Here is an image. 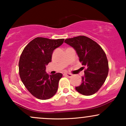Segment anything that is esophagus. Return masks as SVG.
Here are the masks:
<instances>
[{
    "mask_svg": "<svg viewBox=\"0 0 126 126\" xmlns=\"http://www.w3.org/2000/svg\"><path fill=\"white\" fill-rule=\"evenodd\" d=\"M64 75L66 76H67V77L69 78H71L72 76H73V75L71 74V73H64Z\"/></svg>",
    "mask_w": 126,
    "mask_h": 126,
    "instance_id": "esophagus-1",
    "label": "esophagus"
}]
</instances>
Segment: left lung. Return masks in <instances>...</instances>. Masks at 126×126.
<instances>
[{
	"mask_svg": "<svg viewBox=\"0 0 126 126\" xmlns=\"http://www.w3.org/2000/svg\"><path fill=\"white\" fill-rule=\"evenodd\" d=\"M64 43L76 50L79 61L85 67L82 83L76 90L83 95H92L100 89L108 76V62L99 44L86 36L67 38Z\"/></svg>",
	"mask_w": 126,
	"mask_h": 126,
	"instance_id": "left-lung-1",
	"label": "left lung"
}]
</instances>
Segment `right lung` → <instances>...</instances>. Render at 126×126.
I'll list each match as a JSON object with an SVG mask.
<instances>
[{
    "instance_id": "1",
    "label": "right lung",
    "mask_w": 126,
    "mask_h": 126,
    "mask_svg": "<svg viewBox=\"0 0 126 126\" xmlns=\"http://www.w3.org/2000/svg\"><path fill=\"white\" fill-rule=\"evenodd\" d=\"M64 40L37 37L27 45L21 55L20 78L29 92L38 99H50L57 92L63 75H49L46 72V66L51 62L54 49L60 47Z\"/></svg>"
}]
</instances>
